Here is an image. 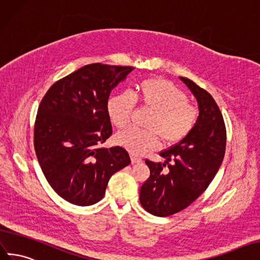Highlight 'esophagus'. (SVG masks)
<instances>
[{"label": "esophagus", "mask_w": 260, "mask_h": 260, "mask_svg": "<svg viewBox=\"0 0 260 260\" xmlns=\"http://www.w3.org/2000/svg\"><path fill=\"white\" fill-rule=\"evenodd\" d=\"M131 160H132V163H140L143 161L142 158L137 157V155H135V154H131Z\"/></svg>", "instance_id": "34e87169"}]
</instances>
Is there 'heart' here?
<instances>
[{
    "mask_svg": "<svg viewBox=\"0 0 260 260\" xmlns=\"http://www.w3.org/2000/svg\"><path fill=\"white\" fill-rule=\"evenodd\" d=\"M135 102L152 111L146 128H127L118 133L116 143L133 154H143L155 149L160 138L172 145L186 137L197 122L198 109L187 100L181 89L162 78L145 79L137 85L134 98L123 92L112 95L108 101V114L117 128H124L131 122Z\"/></svg>",
    "mask_w": 260,
    "mask_h": 260,
    "instance_id": "heart-1",
    "label": "heart"
}]
</instances>
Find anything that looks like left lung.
I'll return each instance as SVG.
<instances>
[{"label": "left lung", "mask_w": 260, "mask_h": 260, "mask_svg": "<svg viewBox=\"0 0 260 260\" xmlns=\"http://www.w3.org/2000/svg\"><path fill=\"white\" fill-rule=\"evenodd\" d=\"M180 78L195 95L199 115L186 137L160 152L165 162L146 160L150 176L140 187L139 202L158 217L171 216L195 202L216 176L225 153V125L216 101L192 80Z\"/></svg>", "instance_id": "1"}]
</instances>
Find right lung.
Returning a JSON list of instances; mask_svg holds the SVG:
<instances>
[{
	"label": "right lung",
	"mask_w": 260,
	"mask_h": 260,
	"mask_svg": "<svg viewBox=\"0 0 260 260\" xmlns=\"http://www.w3.org/2000/svg\"><path fill=\"white\" fill-rule=\"evenodd\" d=\"M134 70L85 65L50 87L35 122L37 158L51 187L66 202L90 206L105 196L110 177L128 166L124 148H101L112 135L108 100Z\"/></svg>",
	"instance_id": "add662e5"
}]
</instances>
